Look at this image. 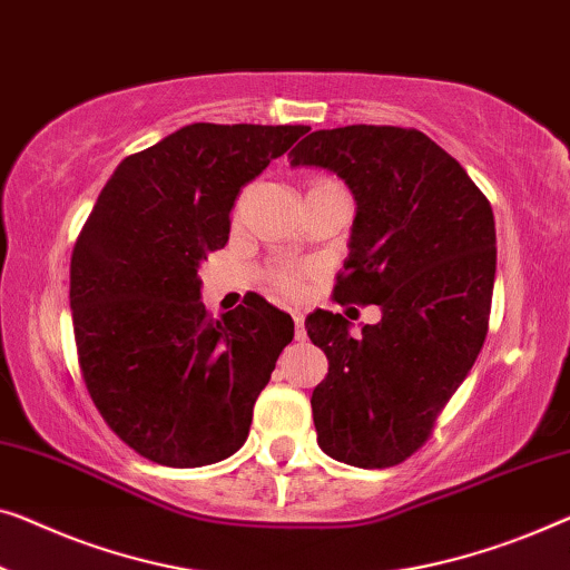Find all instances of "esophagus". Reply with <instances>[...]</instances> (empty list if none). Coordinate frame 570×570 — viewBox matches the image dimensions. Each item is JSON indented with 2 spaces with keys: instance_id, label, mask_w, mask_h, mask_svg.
I'll return each mask as SVG.
<instances>
[{
  "instance_id": "34e87169",
  "label": "esophagus",
  "mask_w": 570,
  "mask_h": 570,
  "mask_svg": "<svg viewBox=\"0 0 570 570\" xmlns=\"http://www.w3.org/2000/svg\"><path fill=\"white\" fill-rule=\"evenodd\" d=\"M293 324H295V340H305V316L301 311H293Z\"/></svg>"
}]
</instances>
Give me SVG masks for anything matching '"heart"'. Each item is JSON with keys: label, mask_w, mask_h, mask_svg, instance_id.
Returning <instances> with one entry per match:
<instances>
[{"label": "heart", "mask_w": 570, "mask_h": 570, "mask_svg": "<svg viewBox=\"0 0 570 570\" xmlns=\"http://www.w3.org/2000/svg\"><path fill=\"white\" fill-rule=\"evenodd\" d=\"M334 179H318L316 185H332ZM313 275V267H295V265H277L267 272V283L275 293L285 295V298H298L305 287V279Z\"/></svg>", "instance_id": "obj_1"}]
</instances>
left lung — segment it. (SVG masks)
Masks as SVG:
<instances>
[{
  "label": "left lung",
  "instance_id": "obj_1",
  "mask_svg": "<svg viewBox=\"0 0 570 570\" xmlns=\"http://www.w3.org/2000/svg\"><path fill=\"white\" fill-rule=\"evenodd\" d=\"M287 159L332 169L350 185L357 216L334 301L383 311L357 336L342 313L318 308L305 318L328 360L311 395L318 444L346 465H399L432 436L489 334L491 203L416 128L316 130Z\"/></svg>",
  "mask_w": 570,
  "mask_h": 570
}]
</instances>
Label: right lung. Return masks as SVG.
Listing matches in <instances>:
<instances>
[{
  "label": "right lung",
  "instance_id": "obj_1",
  "mask_svg": "<svg viewBox=\"0 0 570 570\" xmlns=\"http://www.w3.org/2000/svg\"><path fill=\"white\" fill-rule=\"evenodd\" d=\"M308 126L193 122L130 154L71 252L79 370L107 426L151 463L200 468L249 436L293 318L259 295L213 318L197 267L246 183Z\"/></svg>",
  "mask_w": 570,
  "mask_h": 570
}]
</instances>
